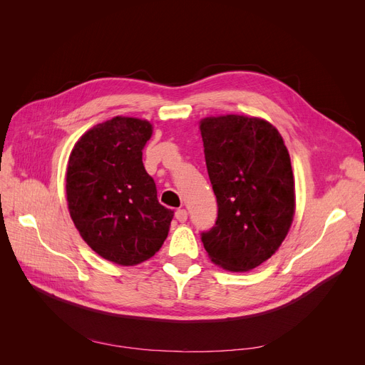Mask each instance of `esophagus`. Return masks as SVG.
I'll return each mask as SVG.
<instances>
[{"instance_id":"esophagus-1","label":"esophagus","mask_w":365,"mask_h":365,"mask_svg":"<svg viewBox=\"0 0 365 365\" xmlns=\"http://www.w3.org/2000/svg\"><path fill=\"white\" fill-rule=\"evenodd\" d=\"M176 218H178V220H179L180 223H185V222L187 220V211H186L185 208L178 210V211H176Z\"/></svg>"}]
</instances>
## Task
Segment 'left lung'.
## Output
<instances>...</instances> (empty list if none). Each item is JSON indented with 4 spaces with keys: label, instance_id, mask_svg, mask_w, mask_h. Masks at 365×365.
Masks as SVG:
<instances>
[{
    "label": "left lung",
    "instance_id": "8db88e82",
    "mask_svg": "<svg viewBox=\"0 0 365 365\" xmlns=\"http://www.w3.org/2000/svg\"><path fill=\"white\" fill-rule=\"evenodd\" d=\"M200 129L218 207L201 240L214 264L250 272L279 250L294 220L287 148L277 129L258 117H207Z\"/></svg>",
    "mask_w": 365,
    "mask_h": 365
}]
</instances>
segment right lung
Wrapping results in <instances>:
<instances>
[{"mask_svg": "<svg viewBox=\"0 0 365 365\" xmlns=\"http://www.w3.org/2000/svg\"><path fill=\"white\" fill-rule=\"evenodd\" d=\"M153 135L147 120L117 115L89 129L73 148L66 195L86 244L118 265H136L164 244L175 215L158 202L142 163Z\"/></svg>", "mask_w": 365, "mask_h": 365, "instance_id": "obj_1", "label": "right lung"}]
</instances>
